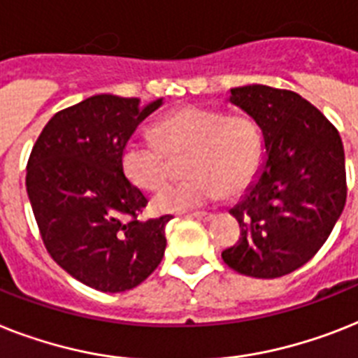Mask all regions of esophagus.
Masks as SVG:
<instances>
[{"label": "esophagus", "mask_w": 358, "mask_h": 358, "mask_svg": "<svg viewBox=\"0 0 358 358\" xmlns=\"http://www.w3.org/2000/svg\"><path fill=\"white\" fill-rule=\"evenodd\" d=\"M191 217H194V219L199 220H204V222H208V220H211L215 217L213 213H209V211H196V213H193Z\"/></svg>", "instance_id": "esophagus-1"}]
</instances>
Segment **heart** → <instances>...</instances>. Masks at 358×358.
I'll return each mask as SVG.
<instances>
[{
    "label": "heart",
    "instance_id": "obj_1",
    "mask_svg": "<svg viewBox=\"0 0 358 358\" xmlns=\"http://www.w3.org/2000/svg\"><path fill=\"white\" fill-rule=\"evenodd\" d=\"M156 138H130L121 167L134 185L152 191L169 178V156L187 152L185 180L167 184L154 194L158 213H180L226 196H237L254 184L264 162V138L250 115H229L219 108L184 106L154 127Z\"/></svg>",
    "mask_w": 358,
    "mask_h": 358
}]
</instances>
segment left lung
<instances>
[{"instance_id":"obj_1","label":"left lung","mask_w":358,"mask_h":358,"mask_svg":"<svg viewBox=\"0 0 358 358\" xmlns=\"http://www.w3.org/2000/svg\"><path fill=\"white\" fill-rule=\"evenodd\" d=\"M228 101L259 123L264 162L229 209L241 239L222 252L229 268L272 280L303 266L322 248L345 204L344 147L338 130L301 95L252 84Z\"/></svg>"}]
</instances>
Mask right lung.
Instances as JSON below:
<instances>
[{
  "label": "right lung",
  "instance_id": "add662e5",
  "mask_svg": "<svg viewBox=\"0 0 358 358\" xmlns=\"http://www.w3.org/2000/svg\"><path fill=\"white\" fill-rule=\"evenodd\" d=\"M164 104L101 94L55 113L27 164V194L43 245L80 283L101 292L138 287L164 257L171 215L139 220L147 196L121 167L138 124Z\"/></svg>",
  "mask_w": 358,
  "mask_h": 358
}]
</instances>
